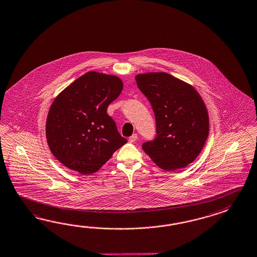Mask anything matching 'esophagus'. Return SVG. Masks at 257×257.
I'll use <instances>...</instances> for the list:
<instances>
[{
    "label": "esophagus",
    "mask_w": 257,
    "mask_h": 257,
    "mask_svg": "<svg viewBox=\"0 0 257 257\" xmlns=\"http://www.w3.org/2000/svg\"><path fill=\"white\" fill-rule=\"evenodd\" d=\"M137 140V134H134L132 137L129 138V141L131 143H135Z\"/></svg>",
    "instance_id": "obj_1"
}]
</instances>
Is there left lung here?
I'll return each instance as SVG.
<instances>
[{
    "label": "left lung",
    "instance_id": "8db88e82",
    "mask_svg": "<svg viewBox=\"0 0 257 257\" xmlns=\"http://www.w3.org/2000/svg\"><path fill=\"white\" fill-rule=\"evenodd\" d=\"M156 118L157 137L142 149L165 171L185 168L200 154L209 132L208 113L193 86L167 73L136 76Z\"/></svg>",
    "mask_w": 257,
    "mask_h": 257
}]
</instances>
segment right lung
Masks as SVG:
<instances>
[{
  "mask_svg": "<svg viewBox=\"0 0 257 257\" xmlns=\"http://www.w3.org/2000/svg\"><path fill=\"white\" fill-rule=\"evenodd\" d=\"M122 88L119 77L92 71L58 95L48 113L46 137L62 164L83 175L92 174L127 143L107 113Z\"/></svg>",
  "mask_w": 257,
  "mask_h": 257,
  "instance_id": "1",
  "label": "right lung"
}]
</instances>
